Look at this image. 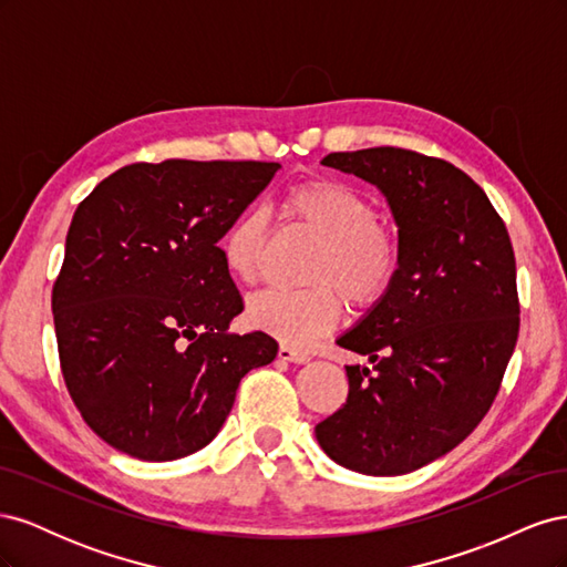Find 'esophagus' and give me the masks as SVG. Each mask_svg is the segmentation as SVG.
<instances>
[{
  "instance_id": "34e87169",
  "label": "esophagus",
  "mask_w": 567,
  "mask_h": 567,
  "mask_svg": "<svg viewBox=\"0 0 567 567\" xmlns=\"http://www.w3.org/2000/svg\"><path fill=\"white\" fill-rule=\"evenodd\" d=\"M279 357L286 359V362H293V364L310 362V352L300 350V348H290V346H279Z\"/></svg>"
}]
</instances>
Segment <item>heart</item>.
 <instances>
[{
    "label": "heart",
    "mask_w": 567,
    "mask_h": 567,
    "mask_svg": "<svg viewBox=\"0 0 567 567\" xmlns=\"http://www.w3.org/2000/svg\"><path fill=\"white\" fill-rule=\"evenodd\" d=\"M281 215L321 241L310 271L315 286L262 290L248 300L246 319L284 346L307 348L338 323L340 292L352 307L381 302L398 281L402 252L398 238L379 221L375 203L346 182L317 177L290 186L281 198ZM265 244L262 213L246 210L219 238L221 265L236 281L252 284Z\"/></svg>",
    "instance_id": "b5f03b06"
}]
</instances>
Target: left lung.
I'll list each match as a JSON object with an SVG mask.
<instances>
[{"mask_svg":"<svg viewBox=\"0 0 567 567\" xmlns=\"http://www.w3.org/2000/svg\"><path fill=\"white\" fill-rule=\"evenodd\" d=\"M321 163L385 194L402 265L338 338L373 367H346L348 400L315 433L340 466L404 475L466 440L499 392L520 329L516 255L483 188L447 161L375 146Z\"/></svg>","mask_w":567,"mask_h":567,"instance_id":"left-lung-1","label":"left lung"}]
</instances>
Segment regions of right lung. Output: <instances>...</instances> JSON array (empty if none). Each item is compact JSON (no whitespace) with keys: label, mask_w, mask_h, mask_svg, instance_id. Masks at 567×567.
<instances>
[{"label":"right lung","mask_w":567,"mask_h":567,"mask_svg":"<svg viewBox=\"0 0 567 567\" xmlns=\"http://www.w3.org/2000/svg\"><path fill=\"white\" fill-rule=\"evenodd\" d=\"M279 163H132L73 215L51 288L61 373L84 423L117 452L175 461L219 433L244 375L277 340L244 310L219 238Z\"/></svg>","instance_id":"add662e5"}]
</instances>
